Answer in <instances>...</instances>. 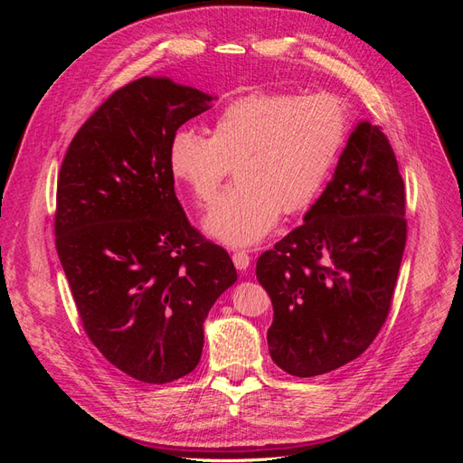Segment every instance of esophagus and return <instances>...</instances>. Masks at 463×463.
<instances>
[{
	"label": "esophagus",
	"instance_id": "34e87169",
	"mask_svg": "<svg viewBox=\"0 0 463 463\" xmlns=\"http://www.w3.org/2000/svg\"><path fill=\"white\" fill-rule=\"evenodd\" d=\"M232 260H233L237 270H247L250 266V257L245 253V250H235Z\"/></svg>",
	"mask_w": 463,
	"mask_h": 463
}]
</instances>
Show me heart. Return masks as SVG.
I'll return each mask as SVG.
<instances>
[{"label":"heart","mask_w":463,"mask_h":463,"mask_svg":"<svg viewBox=\"0 0 463 463\" xmlns=\"http://www.w3.org/2000/svg\"><path fill=\"white\" fill-rule=\"evenodd\" d=\"M347 131V108L335 94L255 90L222 108L210 137L177 131L167 160L203 208L235 167L237 184L220 197L204 230L226 245L249 247L274 230L279 213L299 214L317 201Z\"/></svg>","instance_id":"b5f03b06"}]
</instances>
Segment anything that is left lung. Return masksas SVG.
Here are the masks:
<instances>
[{"label": "left lung", "instance_id": "obj_1", "mask_svg": "<svg viewBox=\"0 0 463 463\" xmlns=\"http://www.w3.org/2000/svg\"><path fill=\"white\" fill-rule=\"evenodd\" d=\"M405 237L394 150L378 125L361 121L305 222L257 260L274 307L266 340L279 369L317 376L365 352L390 313Z\"/></svg>", "mask_w": 463, "mask_h": 463}]
</instances>
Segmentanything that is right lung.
I'll return each instance as SVG.
<instances>
[{
  "label": "right lung",
  "mask_w": 463,
  "mask_h": 463,
  "mask_svg": "<svg viewBox=\"0 0 463 463\" xmlns=\"http://www.w3.org/2000/svg\"><path fill=\"white\" fill-rule=\"evenodd\" d=\"M213 96L143 77L73 137L58 177L55 249L90 342L111 365L165 384L199 365L203 322L235 284L226 249L181 208L167 150Z\"/></svg>",
  "instance_id": "1"
}]
</instances>
